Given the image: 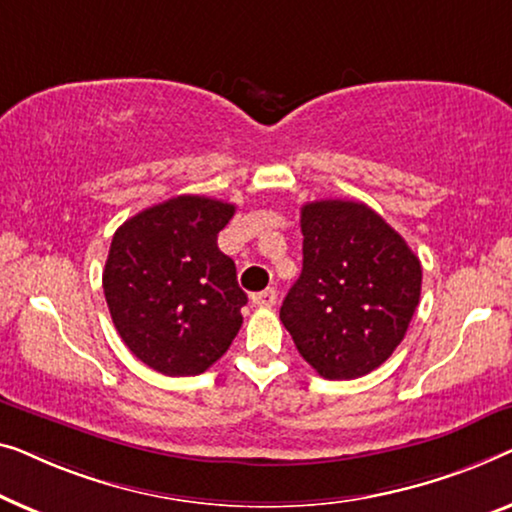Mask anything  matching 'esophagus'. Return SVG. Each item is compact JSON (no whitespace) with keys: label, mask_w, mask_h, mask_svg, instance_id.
Listing matches in <instances>:
<instances>
[{"label":"esophagus","mask_w":512,"mask_h":512,"mask_svg":"<svg viewBox=\"0 0 512 512\" xmlns=\"http://www.w3.org/2000/svg\"><path fill=\"white\" fill-rule=\"evenodd\" d=\"M276 301H278V294H276V290H273V287H269V290H264V292L253 294V304L259 306V308H273V306H276Z\"/></svg>","instance_id":"obj_1"}]
</instances>
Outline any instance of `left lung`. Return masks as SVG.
<instances>
[{
    "label": "left lung",
    "instance_id": "left-lung-1",
    "mask_svg": "<svg viewBox=\"0 0 512 512\" xmlns=\"http://www.w3.org/2000/svg\"><path fill=\"white\" fill-rule=\"evenodd\" d=\"M301 234L304 266L280 320L322 378L366 376L406 336L420 304V259L362 201L304 204Z\"/></svg>",
    "mask_w": 512,
    "mask_h": 512
}]
</instances>
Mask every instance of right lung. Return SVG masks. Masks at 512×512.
<instances>
[{"instance_id": "1", "label": "right lung", "mask_w": 512, "mask_h": 512, "mask_svg": "<svg viewBox=\"0 0 512 512\" xmlns=\"http://www.w3.org/2000/svg\"><path fill=\"white\" fill-rule=\"evenodd\" d=\"M234 204L181 194L122 222L104 266L113 325L132 355L164 376H199L225 355L248 304L218 248Z\"/></svg>"}]
</instances>
